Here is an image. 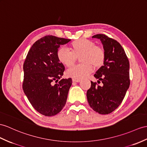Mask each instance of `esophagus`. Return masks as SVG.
<instances>
[{"instance_id":"34e87169","label":"esophagus","mask_w":147,"mask_h":147,"mask_svg":"<svg viewBox=\"0 0 147 147\" xmlns=\"http://www.w3.org/2000/svg\"><path fill=\"white\" fill-rule=\"evenodd\" d=\"M72 81L74 82H80L81 81V80L79 79V78H72Z\"/></svg>"}]
</instances>
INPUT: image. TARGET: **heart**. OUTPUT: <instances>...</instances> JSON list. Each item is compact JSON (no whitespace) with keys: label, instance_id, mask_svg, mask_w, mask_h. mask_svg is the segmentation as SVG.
<instances>
[{"label":"heart","instance_id":"b5f03b06","mask_svg":"<svg viewBox=\"0 0 147 147\" xmlns=\"http://www.w3.org/2000/svg\"><path fill=\"white\" fill-rule=\"evenodd\" d=\"M71 51L60 47L57 52L60 63L67 67H72L80 56L82 62L67 71V76L75 78H83L94 71V67L98 69L103 66L105 60V52L102 47L85 38L74 40L70 45Z\"/></svg>","mask_w":147,"mask_h":147}]
</instances>
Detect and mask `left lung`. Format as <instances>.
<instances>
[{
	"instance_id": "obj_1",
	"label": "left lung",
	"mask_w": 147,
	"mask_h": 147,
	"mask_svg": "<svg viewBox=\"0 0 147 147\" xmlns=\"http://www.w3.org/2000/svg\"><path fill=\"white\" fill-rule=\"evenodd\" d=\"M92 38L100 40L105 52V60L94 77L102 86L91 81L87 92L91 108L100 114L112 113L122 102L130 86V64L124 49L117 40L104 34Z\"/></svg>"
}]
</instances>
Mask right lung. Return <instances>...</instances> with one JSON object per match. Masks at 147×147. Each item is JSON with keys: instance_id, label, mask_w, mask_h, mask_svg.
<instances>
[{"instance_id": "add662e5", "label": "right lung", "mask_w": 147, "mask_h": 147, "mask_svg": "<svg viewBox=\"0 0 147 147\" xmlns=\"http://www.w3.org/2000/svg\"><path fill=\"white\" fill-rule=\"evenodd\" d=\"M70 40L46 35L34 43L25 60L24 92L32 107L45 116L57 115L66 103L72 80L60 79L65 67L57 59V52Z\"/></svg>"}]
</instances>
